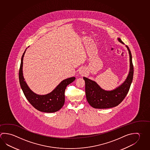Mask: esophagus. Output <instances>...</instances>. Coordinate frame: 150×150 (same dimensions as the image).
<instances>
[{"mask_svg":"<svg viewBox=\"0 0 150 150\" xmlns=\"http://www.w3.org/2000/svg\"><path fill=\"white\" fill-rule=\"evenodd\" d=\"M79 71V74H81V75H83L85 73H84L85 71H84V69H80Z\"/></svg>","mask_w":150,"mask_h":150,"instance_id":"34e87169","label":"esophagus"}]
</instances>
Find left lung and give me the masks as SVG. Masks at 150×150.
<instances>
[{
  "mask_svg": "<svg viewBox=\"0 0 150 150\" xmlns=\"http://www.w3.org/2000/svg\"><path fill=\"white\" fill-rule=\"evenodd\" d=\"M117 40L119 42L124 45L120 38ZM125 46L129 56V71L126 79L119 86L111 91H106L102 88L96 81L85 77H83L85 83L87 100L93 108L104 109L115 107L123 100L129 92L133 80L134 69L131 51L127 46Z\"/></svg>",
  "mask_w": 150,
  "mask_h": 150,
  "instance_id": "1",
  "label": "left lung"
}]
</instances>
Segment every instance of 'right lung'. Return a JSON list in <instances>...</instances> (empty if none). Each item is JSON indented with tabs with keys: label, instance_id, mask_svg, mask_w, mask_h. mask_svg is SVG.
I'll return each mask as SVG.
<instances>
[{
	"label": "right lung",
	"instance_id": "obj_1",
	"mask_svg": "<svg viewBox=\"0 0 150 150\" xmlns=\"http://www.w3.org/2000/svg\"><path fill=\"white\" fill-rule=\"evenodd\" d=\"M25 50L21 57V63L19 71V79L21 89L27 100L37 110L45 113H54L59 110L65 102V91L67 86L75 81V77H72L61 81L55 88L46 95H38L30 89L25 81L23 73V65Z\"/></svg>",
	"mask_w": 150,
	"mask_h": 150
}]
</instances>
